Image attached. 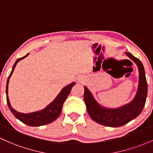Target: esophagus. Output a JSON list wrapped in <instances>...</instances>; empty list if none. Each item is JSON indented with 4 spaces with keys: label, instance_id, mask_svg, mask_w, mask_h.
<instances>
[{
    "label": "esophagus",
    "instance_id": "esophagus-1",
    "mask_svg": "<svg viewBox=\"0 0 153 153\" xmlns=\"http://www.w3.org/2000/svg\"><path fill=\"white\" fill-rule=\"evenodd\" d=\"M83 81H84V79H83V78H82V77H80V78H78V83H83Z\"/></svg>",
    "mask_w": 153,
    "mask_h": 153
}]
</instances>
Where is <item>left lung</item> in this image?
I'll list each match as a JSON object with an SVG mask.
<instances>
[{
    "label": "left lung",
    "mask_w": 153,
    "mask_h": 153,
    "mask_svg": "<svg viewBox=\"0 0 153 153\" xmlns=\"http://www.w3.org/2000/svg\"><path fill=\"white\" fill-rule=\"evenodd\" d=\"M125 53L136 63L139 72L137 92L131 102L117 108H105L98 103L91 91L86 86H84L83 97L90 117L94 122L105 126L112 128L123 126L140 114L145 105L147 96V83L144 66L141 61L133 56L131 53Z\"/></svg>",
    "instance_id": "obj_1"
}]
</instances>
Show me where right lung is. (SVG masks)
Returning a JSON list of instances; mask_svg holds the SVG:
<instances>
[{
    "mask_svg": "<svg viewBox=\"0 0 153 153\" xmlns=\"http://www.w3.org/2000/svg\"><path fill=\"white\" fill-rule=\"evenodd\" d=\"M28 54L29 53L27 54L26 56H23L22 58H20V59H17L14 65H13L12 70V72H11L10 75H9V78H8L7 82H6V101H7L8 106H9L11 112L14 114V116L16 118L18 119L20 121H21L22 123H23L24 124H25V125H29V126L32 127H38L51 123L59 117L61 112H62L63 103L64 102V101L66 100L67 97H68L72 88L75 85V83L73 82V83H70V84L65 86V87L60 91V93L58 94V96L56 97V99L54 100L52 102H51L49 105L46 106L44 109H42V110L29 114H22L17 111L14 110V109L12 107L10 102H9V97H8V85H9V79H10V77L12 76L13 71L14 70V68H15L17 62H18L19 61L23 59L24 58L26 57Z\"/></svg>",
    "mask_w": 153,
    "mask_h": 153,
    "instance_id": "add662e5",
    "label": "right lung"
}]
</instances>
